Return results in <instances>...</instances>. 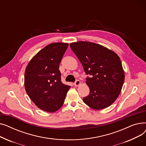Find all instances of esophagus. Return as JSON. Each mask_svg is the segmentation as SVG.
<instances>
[{"label":"esophagus","mask_w":146,"mask_h":146,"mask_svg":"<svg viewBox=\"0 0 146 146\" xmlns=\"http://www.w3.org/2000/svg\"><path fill=\"white\" fill-rule=\"evenodd\" d=\"M80 84H81V82L80 80H77L75 82V83H74V86H78L79 85H80Z\"/></svg>","instance_id":"1"}]
</instances>
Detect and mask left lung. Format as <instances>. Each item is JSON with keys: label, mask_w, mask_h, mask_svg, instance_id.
<instances>
[{"label": "left lung", "mask_w": 146, "mask_h": 146, "mask_svg": "<svg viewBox=\"0 0 146 146\" xmlns=\"http://www.w3.org/2000/svg\"><path fill=\"white\" fill-rule=\"evenodd\" d=\"M70 46L86 74L90 75L86 81L90 93L83 99L84 103L95 110L111 105L119 95L125 79L119 56L104 46L91 42L81 41Z\"/></svg>", "instance_id": "8db88e82"}]
</instances>
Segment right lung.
Returning a JSON list of instances; mask_svg holds the SVG:
<instances>
[{
	"instance_id": "right-lung-1",
	"label": "right lung",
	"mask_w": 146,
	"mask_h": 146,
	"mask_svg": "<svg viewBox=\"0 0 146 146\" xmlns=\"http://www.w3.org/2000/svg\"><path fill=\"white\" fill-rule=\"evenodd\" d=\"M68 44L47 45L32 58L25 72L27 94L38 108L54 112L63 106L70 86L61 81L59 65Z\"/></svg>"
}]
</instances>
